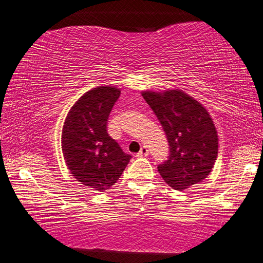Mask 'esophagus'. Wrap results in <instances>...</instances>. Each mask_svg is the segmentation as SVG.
I'll use <instances>...</instances> for the list:
<instances>
[{
	"label": "esophagus",
	"mask_w": 263,
	"mask_h": 263,
	"mask_svg": "<svg viewBox=\"0 0 263 263\" xmlns=\"http://www.w3.org/2000/svg\"><path fill=\"white\" fill-rule=\"evenodd\" d=\"M149 155V150H147L146 146H143L138 154H137V157H146Z\"/></svg>",
	"instance_id": "obj_1"
}]
</instances>
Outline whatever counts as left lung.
Here are the masks:
<instances>
[{
    "mask_svg": "<svg viewBox=\"0 0 263 263\" xmlns=\"http://www.w3.org/2000/svg\"><path fill=\"white\" fill-rule=\"evenodd\" d=\"M169 143V156L158 164L174 190H186L205 180L218 156V135L205 107L182 90L143 91Z\"/></svg>",
    "mask_w": 263,
    "mask_h": 263,
    "instance_id": "obj_1",
    "label": "left lung"
}]
</instances>
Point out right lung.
<instances>
[{"instance_id": "obj_1", "label": "right lung", "mask_w": 263, "mask_h": 263, "mask_svg": "<svg viewBox=\"0 0 263 263\" xmlns=\"http://www.w3.org/2000/svg\"><path fill=\"white\" fill-rule=\"evenodd\" d=\"M120 96L116 87H98L77 100L65 118L62 151L72 176L83 186L105 192L131 160L107 133V119Z\"/></svg>"}]
</instances>
